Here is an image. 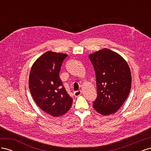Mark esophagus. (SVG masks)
Segmentation results:
<instances>
[{"label":"esophagus","mask_w":151,"mask_h":151,"mask_svg":"<svg viewBox=\"0 0 151 151\" xmlns=\"http://www.w3.org/2000/svg\"><path fill=\"white\" fill-rule=\"evenodd\" d=\"M82 94V91H74V94L76 97H78L79 96Z\"/></svg>","instance_id":"1"}]
</instances>
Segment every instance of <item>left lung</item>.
Here are the masks:
<instances>
[{
	"label": "left lung",
	"mask_w": 151,
	"mask_h": 151,
	"mask_svg": "<svg viewBox=\"0 0 151 151\" xmlns=\"http://www.w3.org/2000/svg\"><path fill=\"white\" fill-rule=\"evenodd\" d=\"M96 79L98 96L93 108L102 115L116 113L125 101L132 86L130 67L120 55L103 48L89 55Z\"/></svg>",
	"instance_id": "obj_1"
}]
</instances>
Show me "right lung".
I'll return each mask as SVG.
<instances>
[{
  "instance_id": "add662e5",
  "label": "right lung",
  "mask_w": 151,
  "mask_h": 151,
  "mask_svg": "<svg viewBox=\"0 0 151 151\" xmlns=\"http://www.w3.org/2000/svg\"><path fill=\"white\" fill-rule=\"evenodd\" d=\"M67 54L48 51L37 58L31 67L29 88L35 103L49 115L58 117L70 108L72 98L59 77Z\"/></svg>"
}]
</instances>
